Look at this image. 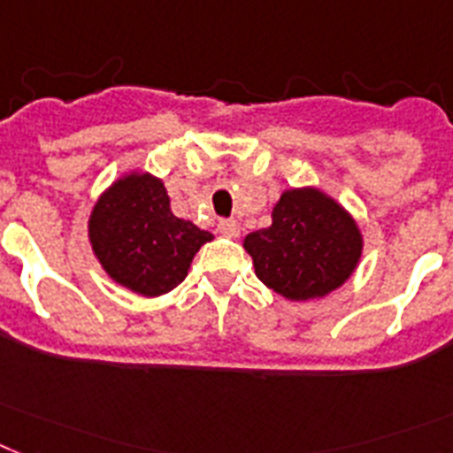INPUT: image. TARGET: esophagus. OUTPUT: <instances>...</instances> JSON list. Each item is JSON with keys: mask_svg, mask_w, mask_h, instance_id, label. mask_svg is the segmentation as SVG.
Segmentation results:
<instances>
[{"mask_svg": "<svg viewBox=\"0 0 453 453\" xmlns=\"http://www.w3.org/2000/svg\"><path fill=\"white\" fill-rule=\"evenodd\" d=\"M219 233L223 234V237H239V220L234 219H223L219 220Z\"/></svg>", "mask_w": 453, "mask_h": 453, "instance_id": "34e87169", "label": "esophagus"}]
</instances>
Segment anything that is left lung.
<instances>
[{"instance_id":"1","label":"left lung","mask_w":453,"mask_h":453,"mask_svg":"<svg viewBox=\"0 0 453 453\" xmlns=\"http://www.w3.org/2000/svg\"><path fill=\"white\" fill-rule=\"evenodd\" d=\"M257 279L295 302L325 297L343 285L362 256L357 223L315 188L285 191L272 226L246 234Z\"/></svg>"}]
</instances>
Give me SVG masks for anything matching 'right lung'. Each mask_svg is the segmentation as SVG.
I'll return each mask as SVG.
<instances>
[{"label": "right lung", "mask_w": 453, "mask_h": 453, "mask_svg": "<svg viewBox=\"0 0 453 453\" xmlns=\"http://www.w3.org/2000/svg\"><path fill=\"white\" fill-rule=\"evenodd\" d=\"M91 249L105 272L128 290L158 297L181 283L207 230L170 211V197L151 174H128L96 203Z\"/></svg>", "instance_id": "right-lung-1"}]
</instances>
